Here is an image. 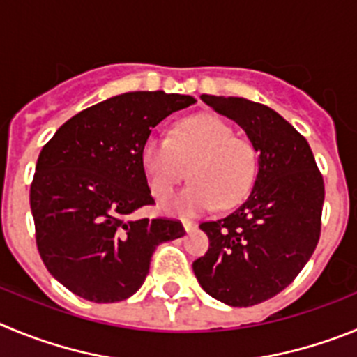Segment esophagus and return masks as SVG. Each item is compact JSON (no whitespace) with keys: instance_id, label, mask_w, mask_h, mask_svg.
Returning a JSON list of instances; mask_svg holds the SVG:
<instances>
[{"instance_id":"1","label":"esophagus","mask_w":357,"mask_h":357,"mask_svg":"<svg viewBox=\"0 0 357 357\" xmlns=\"http://www.w3.org/2000/svg\"><path fill=\"white\" fill-rule=\"evenodd\" d=\"M181 222H183V227H185L186 233H192V231H194L195 227H197V224H195L194 220H188V218H183Z\"/></svg>"}]
</instances>
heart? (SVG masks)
Listing matches in <instances>:
<instances>
[{"label": "heart", "mask_w": 357, "mask_h": 357, "mask_svg": "<svg viewBox=\"0 0 357 357\" xmlns=\"http://www.w3.org/2000/svg\"><path fill=\"white\" fill-rule=\"evenodd\" d=\"M144 174L153 195L163 197L178 185L188 167L192 183L162 202L174 215H195L238 204L256 176V151L234 137L226 121L195 115L174 126L169 139L146 140L140 153Z\"/></svg>", "instance_id": "b5f03b06"}]
</instances>
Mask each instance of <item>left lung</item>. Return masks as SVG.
Here are the masks:
<instances>
[{
	"instance_id": "obj_1",
	"label": "left lung",
	"mask_w": 357,
	"mask_h": 357,
	"mask_svg": "<svg viewBox=\"0 0 357 357\" xmlns=\"http://www.w3.org/2000/svg\"><path fill=\"white\" fill-rule=\"evenodd\" d=\"M201 99L245 131L258 172L242 206L199 226L210 249L192 268L213 298L255 306L284 290L310 261L320 238L324 179L307 140L278 112L233 96Z\"/></svg>"
}]
</instances>
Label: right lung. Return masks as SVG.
Here are the masks:
<instances>
[{"instance_id":"add662e5","label":"right lung","mask_w":357,"mask_h":357,"mask_svg":"<svg viewBox=\"0 0 357 357\" xmlns=\"http://www.w3.org/2000/svg\"><path fill=\"white\" fill-rule=\"evenodd\" d=\"M192 96L126 92L79 112L43 147L30 188L37 247L59 282L91 303H119L146 281L181 222L133 218L153 204L140 153L151 130Z\"/></svg>"}]
</instances>
